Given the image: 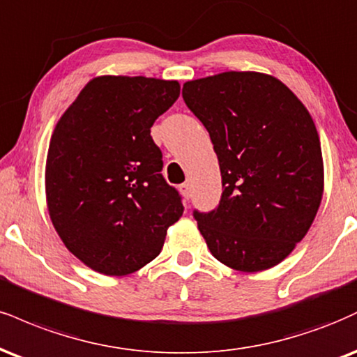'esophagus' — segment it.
Returning <instances> with one entry per match:
<instances>
[{
    "label": "esophagus",
    "mask_w": 357,
    "mask_h": 357,
    "mask_svg": "<svg viewBox=\"0 0 357 357\" xmlns=\"http://www.w3.org/2000/svg\"><path fill=\"white\" fill-rule=\"evenodd\" d=\"M179 191H181V195L186 197V199H190V197H191V184L190 183H183L181 186H179Z\"/></svg>",
    "instance_id": "1"
}]
</instances>
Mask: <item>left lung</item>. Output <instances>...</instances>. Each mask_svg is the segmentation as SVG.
<instances>
[{
    "label": "left lung",
    "mask_w": 357,
    "mask_h": 357,
    "mask_svg": "<svg viewBox=\"0 0 357 357\" xmlns=\"http://www.w3.org/2000/svg\"><path fill=\"white\" fill-rule=\"evenodd\" d=\"M183 100L220 161V204L195 211L209 251L243 273L279 264L306 236L323 199V153L306 106L278 78L255 71L188 81Z\"/></svg>",
    "instance_id": "1"
}]
</instances>
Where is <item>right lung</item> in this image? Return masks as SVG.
Returning a JSON list of instances; mask_svg holds the SVG:
<instances>
[{"label":"right lung","instance_id":"add662e5","mask_svg":"<svg viewBox=\"0 0 357 357\" xmlns=\"http://www.w3.org/2000/svg\"><path fill=\"white\" fill-rule=\"evenodd\" d=\"M178 81L98 76L56 124L46 158V203L61 241L106 276H126L161 252L184 211L162 178L151 126L174 105Z\"/></svg>","mask_w":357,"mask_h":357}]
</instances>
